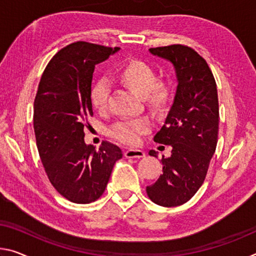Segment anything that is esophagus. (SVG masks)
<instances>
[{"mask_svg":"<svg viewBox=\"0 0 256 256\" xmlns=\"http://www.w3.org/2000/svg\"><path fill=\"white\" fill-rule=\"evenodd\" d=\"M124 156L126 158H141L144 157V152L140 149H128L125 150Z\"/></svg>","mask_w":256,"mask_h":256,"instance_id":"34e87169","label":"esophagus"}]
</instances>
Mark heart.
<instances>
[{
  "instance_id": "1",
  "label": "heart",
  "mask_w": 256,
  "mask_h": 256,
  "mask_svg": "<svg viewBox=\"0 0 256 256\" xmlns=\"http://www.w3.org/2000/svg\"><path fill=\"white\" fill-rule=\"evenodd\" d=\"M115 80L133 94L144 100L146 107L152 114H162L171 104L173 90L168 80H157L154 68L142 60L132 59L115 72ZM109 88L106 83H96L91 90V101L94 109L102 112L108 107ZM144 120L120 122L109 130V136L125 144H136L140 136L147 132Z\"/></svg>"
}]
</instances>
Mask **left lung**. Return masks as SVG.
Returning <instances> with one entry per match:
<instances>
[{
	"label": "left lung",
	"instance_id": "1",
	"mask_svg": "<svg viewBox=\"0 0 256 256\" xmlns=\"http://www.w3.org/2000/svg\"><path fill=\"white\" fill-rule=\"evenodd\" d=\"M176 68L178 86L171 109L154 141L171 146V156L162 158L163 174L146 192L155 204L174 208L184 204L200 188L218 133L216 83L205 59L194 48L173 44L149 48ZM150 156L157 157L155 150Z\"/></svg>",
	"mask_w": 256,
	"mask_h": 256
}]
</instances>
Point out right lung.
<instances>
[{"label": "right lung", "instance_id": "right-lung-1", "mask_svg": "<svg viewBox=\"0 0 256 256\" xmlns=\"http://www.w3.org/2000/svg\"><path fill=\"white\" fill-rule=\"evenodd\" d=\"M120 50L72 43L54 56L40 77L34 101V132L40 158L51 184L66 200L88 204L104 194L123 154L102 141L96 150L84 142L93 116L91 83L96 64Z\"/></svg>", "mask_w": 256, "mask_h": 256}]
</instances>
